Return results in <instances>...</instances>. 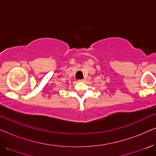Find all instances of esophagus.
I'll use <instances>...</instances> for the list:
<instances>
[{
  "label": "esophagus",
  "instance_id": "esophagus-1",
  "mask_svg": "<svg viewBox=\"0 0 156 156\" xmlns=\"http://www.w3.org/2000/svg\"><path fill=\"white\" fill-rule=\"evenodd\" d=\"M85 80H86V79H82V80H80L78 81H79V82H85Z\"/></svg>",
  "mask_w": 156,
  "mask_h": 156
}]
</instances>
